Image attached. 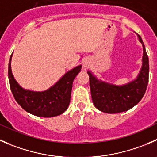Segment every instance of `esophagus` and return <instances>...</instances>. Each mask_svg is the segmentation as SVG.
Returning <instances> with one entry per match:
<instances>
[{
	"instance_id": "1",
	"label": "esophagus",
	"mask_w": 157,
	"mask_h": 157,
	"mask_svg": "<svg viewBox=\"0 0 157 157\" xmlns=\"http://www.w3.org/2000/svg\"><path fill=\"white\" fill-rule=\"evenodd\" d=\"M83 68H84V69H86V68L88 66H89V62H87V61H85V62H83Z\"/></svg>"
}]
</instances>
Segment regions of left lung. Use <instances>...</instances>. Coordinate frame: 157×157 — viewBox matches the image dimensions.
<instances>
[{
	"label": "left lung",
	"mask_w": 157,
	"mask_h": 157,
	"mask_svg": "<svg viewBox=\"0 0 157 157\" xmlns=\"http://www.w3.org/2000/svg\"><path fill=\"white\" fill-rule=\"evenodd\" d=\"M138 39L143 46L142 67L137 77L123 85H115L98 80L90 71V78L91 97L97 109L106 113L127 111L136 106L144 97L149 80V59L140 36Z\"/></svg>",
	"instance_id": "8db88e82"
}]
</instances>
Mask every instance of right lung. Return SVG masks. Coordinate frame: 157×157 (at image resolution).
<instances>
[{
	"label": "right lung",
	"instance_id": "right-lung-1",
	"mask_svg": "<svg viewBox=\"0 0 157 157\" xmlns=\"http://www.w3.org/2000/svg\"><path fill=\"white\" fill-rule=\"evenodd\" d=\"M10 56L8 66L10 87L18 104L29 113L40 117H57L64 113L71 101L73 81L80 73L79 65L67 71L52 86L44 91H33L21 87L16 81L11 71Z\"/></svg>",
	"mask_w": 157,
	"mask_h": 157
}]
</instances>
